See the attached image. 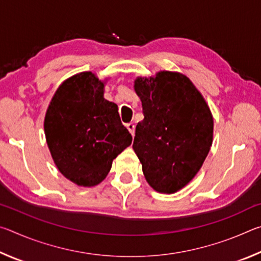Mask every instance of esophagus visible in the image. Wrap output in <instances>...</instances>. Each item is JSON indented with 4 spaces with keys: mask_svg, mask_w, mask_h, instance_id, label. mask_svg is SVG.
Listing matches in <instances>:
<instances>
[{
    "mask_svg": "<svg viewBox=\"0 0 261 261\" xmlns=\"http://www.w3.org/2000/svg\"><path fill=\"white\" fill-rule=\"evenodd\" d=\"M126 127H127V130L130 131V134L134 136L135 135V124H134V123H127Z\"/></svg>",
    "mask_w": 261,
    "mask_h": 261,
    "instance_id": "1",
    "label": "esophagus"
}]
</instances>
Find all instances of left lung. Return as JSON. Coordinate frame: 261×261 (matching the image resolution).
Returning a JSON list of instances; mask_svg holds the SVG:
<instances>
[{
  "instance_id": "left-lung-1",
  "label": "left lung",
  "mask_w": 261,
  "mask_h": 261,
  "mask_svg": "<svg viewBox=\"0 0 261 261\" xmlns=\"http://www.w3.org/2000/svg\"><path fill=\"white\" fill-rule=\"evenodd\" d=\"M144 120L136 126L134 149L148 184L174 193L204 163L213 139V117L206 101L184 74L170 71L137 78Z\"/></svg>"
}]
</instances>
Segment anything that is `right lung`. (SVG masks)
<instances>
[{
    "label": "right lung",
    "mask_w": 261,
    "mask_h": 261,
    "mask_svg": "<svg viewBox=\"0 0 261 261\" xmlns=\"http://www.w3.org/2000/svg\"><path fill=\"white\" fill-rule=\"evenodd\" d=\"M103 87L92 72L74 74L59 87L46 113L45 134L55 165L81 187L102 182L114 159L132 141L117 105L103 98Z\"/></svg>",
    "instance_id": "right-lung-1"
}]
</instances>
